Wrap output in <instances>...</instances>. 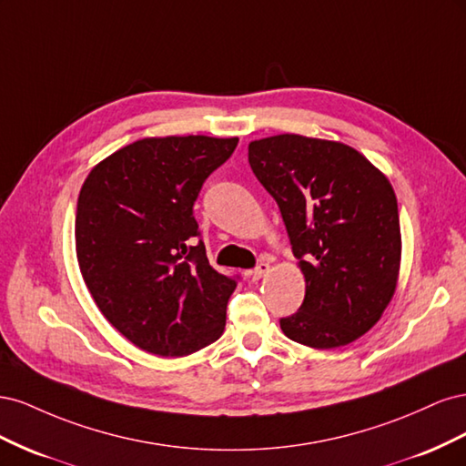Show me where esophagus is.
I'll return each instance as SVG.
<instances>
[{"label": "esophagus", "instance_id": "1", "mask_svg": "<svg viewBox=\"0 0 466 466\" xmlns=\"http://www.w3.org/2000/svg\"><path fill=\"white\" fill-rule=\"evenodd\" d=\"M268 272H270V264H268V262H260V264L255 268V270L250 272V278L255 279V281H258V279L264 278Z\"/></svg>", "mask_w": 466, "mask_h": 466}]
</instances>
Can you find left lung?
Listing matches in <instances>:
<instances>
[{
    "mask_svg": "<svg viewBox=\"0 0 466 466\" xmlns=\"http://www.w3.org/2000/svg\"><path fill=\"white\" fill-rule=\"evenodd\" d=\"M248 163L278 202L305 276L303 305L281 330L315 350L358 340L399 284L402 237L389 178L358 149L299 134L255 139Z\"/></svg>",
    "mask_w": 466,
    "mask_h": 466,
    "instance_id": "obj_1",
    "label": "left lung"
}]
</instances>
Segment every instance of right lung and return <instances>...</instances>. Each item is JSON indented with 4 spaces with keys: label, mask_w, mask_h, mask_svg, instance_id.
I'll use <instances>...</instances> for the list:
<instances>
[{
    "label": "right lung",
    "mask_w": 466,
    "mask_h": 466,
    "mask_svg": "<svg viewBox=\"0 0 466 466\" xmlns=\"http://www.w3.org/2000/svg\"><path fill=\"white\" fill-rule=\"evenodd\" d=\"M238 137H144L96 163L83 182L76 252L98 311L163 358L216 342L237 281L209 266L192 206Z\"/></svg>",
    "instance_id": "right-lung-1"
}]
</instances>
